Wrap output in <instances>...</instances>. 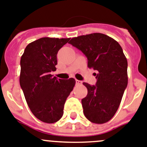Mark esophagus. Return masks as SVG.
<instances>
[{
	"label": "esophagus",
	"instance_id": "esophagus-1",
	"mask_svg": "<svg viewBox=\"0 0 147 147\" xmlns=\"http://www.w3.org/2000/svg\"><path fill=\"white\" fill-rule=\"evenodd\" d=\"M75 81H76V84L77 85H80V84H81L82 83V81H80V80H75Z\"/></svg>",
	"mask_w": 147,
	"mask_h": 147
}]
</instances>
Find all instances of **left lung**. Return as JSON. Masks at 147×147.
<instances>
[{"label": "left lung", "mask_w": 147, "mask_h": 147, "mask_svg": "<svg viewBox=\"0 0 147 147\" xmlns=\"http://www.w3.org/2000/svg\"><path fill=\"white\" fill-rule=\"evenodd\" d=\"M69 44L81 51L88 67L97 73L96 85L83 83L88 90L82 99L85 116L95 124H103L117 111L127 86V61L118 42L100 33L74 37Z\"/></svg>", "instance_id": "1"}]
</instances>
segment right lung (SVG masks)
<instances>
[{"instance_id":"add662e5","label":"right lung","mask_w":147,"mask_h":147,"mask_svg":"<svg viewBox=\"0 0 147 147\" xmlns=\"http://www.w3.org/2000/svg\"><path fill=\"white\" fill-rule=\"evenodd\" d=\"M70 38L43 37L28 44L20 59V83L27 104L40 121L54 123L64 113L66 100L73 89L75 80L57 79V53Z\"/></svg>"}]
</instances>
